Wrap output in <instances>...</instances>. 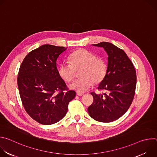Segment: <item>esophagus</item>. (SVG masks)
<instances>
[{
    "instance_id": "esophagus-1",
    "label": "esophagus",
    "mask_w": 157,
    "mask_h": 157,
    "mask_svg": "<svg viewBox=\"0 0 157 157\" xmlns=\"http://www.w3.org/2000/svg\"><path fill=\"white\" fill-rule=\"evenodd\" d=\"M76 94L78 95V96H82L84 94L83 93H79V92H77L76 93Z\"/></svg>"
}]
</instances>
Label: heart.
Returning a JSON list of instances; mask_svg holds the SVG:
<instances>
[{
    "mask_svg": "<svg viewBox=\"0 0 157 157\" xmlns=\"http://www.w3.org/2000/svg\"><path fill=\"white\" fill-rule=\"evenodd\" d=\"M71 63H63L58 73L61 78L70 82L75 78L76 71H79V79L70 84L71 89L79 93L84 92L96 84H100L107 73V64L104 59L86 49H79L69 57Z\"/></svg>",
    "mask_w": 157,
    "mask_h": 157,
    "instance_id": "b5f03b06",
    "label": "heart"
}]
</instances>
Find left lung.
Here are the masks:
<instances>
[{
	"mask_svg": "<svg viewBox=\"0 0 157 157\" xmlns=\"http://www.w3.org/2000/svg\"><path fill=\"white\" fill-rule=\"evenodd\" d=\"M93 45L102 47L108 55L107 73L98 87L99 91L106 93H91L94 101L88 113L97 121L110 122L119 119L130 107L136 93V71L126 53L113 44L101 42Z\"/></svg>",
	"mask_w": 157,
	"mask_h": 157,
	"instance_id": "8db88e82",
	"label": "left lung"
}]
</instances>
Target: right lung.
Segmentation results:
<instances>
[{
	"label": "right lung",
	"mask_w": 157,
	"mask_h": 157,
	"mask_svg": "<svg viewBox=\"0 0 157 157\" xmlns=\"http://www.w3.org/2000/svg\"><path fill=\"white\" fill-rule=\"evenodd\" d=\"M66 48L43 44L31 51L20 66L17 84L22 104L27 114L41 124L61 120L76 96L56 68V59Z\"/></svg>",
	"instance_id": "add662e5"
}]
</instances>
